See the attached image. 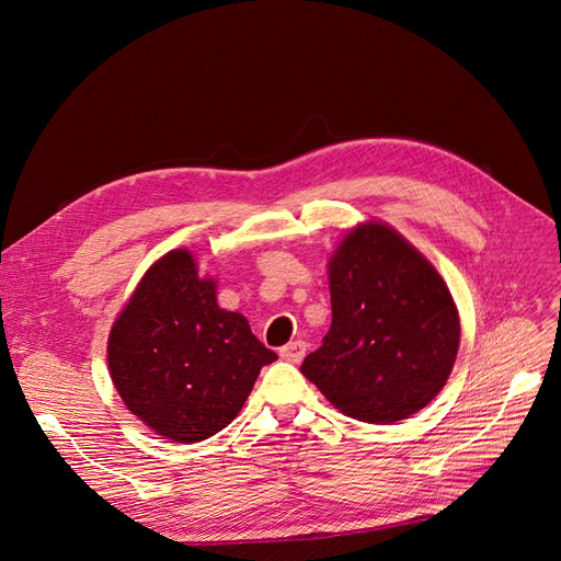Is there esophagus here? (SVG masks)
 <instances>
[{"label": "esophagus", "mask_w": 561, "mask_h": 561, "mask_svg": "<svg viewBox=\"0 0 561 561\" xmlns=\"http://www.w3.org/2000/svg\"><path fill=\"white\" fill-rule=\"evenodd\" d=\"M304 355H307V344H304L301 339H295V342L285 344L280 348V358L287 360V363H301Z\"/></svg>", "instance_id": "obj_1"}]
</instances>
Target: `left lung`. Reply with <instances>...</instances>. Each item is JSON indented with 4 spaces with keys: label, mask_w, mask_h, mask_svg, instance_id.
<instances>
[{
    "label": "left lung",
    "mask_w": 561,
    "mask_h": 561,
    "mask_svg": "<svg viewBox=\"0 0 561 561\" xmlns=\"http://www.w3.org/2000/svg\"><path fill=\"white\" fill-rule=\"evenodd\" d=\"M332 325L301 375L346 416L393 423L447 383L461 322L443 276L381 222L351 229L330 260Z\"/></svg>",
    "instance_id": "8db88e82"
}]
</instances>
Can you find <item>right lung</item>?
Returning <instances> with one entry per match:
<instances>
[{
	"label": "right lung",
	"instance_id": "right-lung-1",
	"mask_svg": "<svg viewBox=\"0 0 561 561\" xmlns=\"http://www.w3.org/2000/svg\"><path fill=\"white\" fill-rule=\"evenodd\" d=\"M190 250L149 266L107 342L114 388L128 410L173 443H201L241 412L260 369L278 355L241 313L217 307Z\"/></svg>",
	"mask_w": 561,
	"mask_h": 561
}]
</instances>
